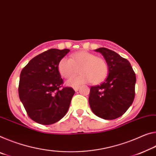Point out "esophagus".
<instances>
[{
  "mask_svg": "<svg viewBox=\"0 0 156 156\" xmlns=\"http://www.w3.org/2000/svg\"><path fill=\"white\" fill-rule=\"evenodd\" d=\"M73 89H74V90H75L76 91H77L79 90V87H74Z\"/></svg>",
  "mask_w": 156,
  "mask_h": 156,
  "instance_id": "esophagus-1",
  "label": "esophagus"
}]
</instances>
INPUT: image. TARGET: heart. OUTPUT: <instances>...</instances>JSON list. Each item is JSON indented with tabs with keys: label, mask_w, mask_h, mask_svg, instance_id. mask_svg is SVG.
<instances>
[{
	"label": "heart",
	"mask_w": 156,
	"mask_h": 156,
	"mask_svg": "<svg viewBox=\"0 0 156 156\" xmlns=\"http://www.w3.org/2000/svg\"><path fill=\"white\" fill-rule=\"evenodd\" d=\"M79 70L82 73L69 79L66 82L68 85L78 87L90 81L93 84L102 83L108 77L109 66L102 57L84 51L73 54L71 59L63 58L59 62L58 71L64 78L72 77Z\"/></svg>",
	"instance_id": "1"
}]
</instances>
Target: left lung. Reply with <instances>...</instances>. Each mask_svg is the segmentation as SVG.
I'll return each mask as SVG.
<instances>
[{
    "label": "left lung",
    "instance_id": "1",
    "mask_svg": "<svg viewBox=\"0 0 156 156\" xmlns=\"http://www.w3.org/2000/svg\"><path fill=\"white\" fill-rule=\"evenodd\" d=\"M95 51L107 61L109 73L104 82L91 87L89 103L98 117L115 119L126 112L134 101L135 73L128 60L116 52L106 48Z\"/></svg>",
    "mask_w": 156,
    "mask_h": 156
}]
</instances>
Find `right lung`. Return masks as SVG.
<instances>
[{
  "label": "right lung",
  "instance_id": "right-lung-1",
  "mask_svg": "<svg viewBox=\"0 0 156 156\" xmlns=\"http://www.w3.org/2000/svg\"><path fill=\"white\" fill-rule=\"evenodd\" d=\"M69 49L51 48L33 58L20 74L19 95L29 117L50 125L65 117L75 93L62 87L58 64Z\"/></svg>",
  "mask_w": 156,
  "mask_h": 156
}]
</instances>
